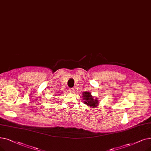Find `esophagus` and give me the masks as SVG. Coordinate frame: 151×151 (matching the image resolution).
<instances>
[{
  "instance_id": "obj_1",
  "label": "esophagus",
  "mask_w": 151,
  "mask_h": 151,
  "mask_svg": "<svg viewBox=\"0 0 151 151\" xmlns=\"http://www.w3.org/2000/svg\"><path fill=\"white\" fill-rule=\"evenodd\" d=\"M69 91H70V93H74V92H75V89H73V88L70 89Z\"/></svg>"
}]
</instances>
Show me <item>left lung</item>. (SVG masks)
Masks as SVG:
<instances>
[{
    "label": "left lung",
    "instance_id": "obj_1",
    "mask_svg": "<svg viewBox=\"0 0 151 151\" xmlns=\"http://www.w3.org/2000/svg\"><path fill=\"white\" fill-rule=\"evenodd\" d=\"M82 98L83 99V102L88 106L92 108H96L99 106V102L98 101V98L92 96L90 92L86 91L83 93Z\"/></svg>",
    "mask_w": 151,
    "mask_h": 151
}]
</instances>
